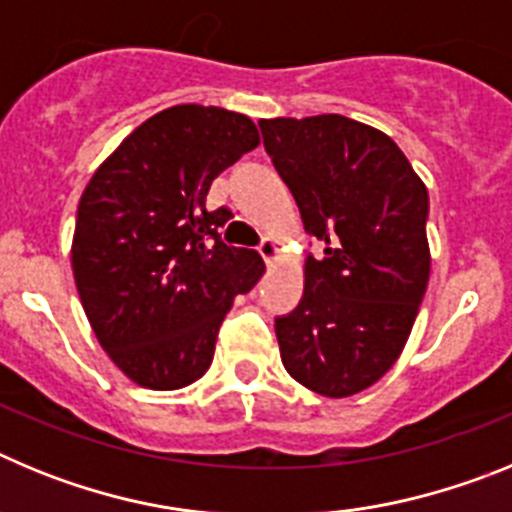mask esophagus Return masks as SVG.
Here are the masks:
<instances>
[{
	"label": "esophagus",
	"mask_w": 512,
	"mask_h": 512,
	"mask_svg": "<svg viewBox=\"0 0 512 512\" xmlns=\"http://www.w3.org/2000/svg\"><path fill=\"white\" fill-rule=\"evenodd\" d=\"M259 253L264 256L266 264H274V261H277V256H279L277 241H274V238H264V241H261V246H259Z\"/></svg>",
	"instance_id": "34e87169"
}]
</instances>
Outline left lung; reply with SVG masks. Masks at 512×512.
I'll return each instance as SVG.
<instances>
[{"instance_id":"obj_1","label":"left lung","mask_w":512,"mask_h":512,"mask_svg":"<svg viewBox=\"0 0 512 512\" xmlns=\"http://www.w3.org/2000/svg\"><path fill=\"white\" fill-rule=\"evenodd\" d=\"M305 233L302 302L277 320L289 377L323 397H351L390 372L418 318L431 248L428 189L382 130L343 115L259 120Z\"/></svg>"}]
</instances>
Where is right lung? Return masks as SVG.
Masks as SVG:
<instances>
[{
	"label": "right lung",
	"instance_id": "obj_1",
	"mask_svg": "<svg viewBox=\"0 0 512 512\" xmlns=\"http://www.w3.org/2000/svg\"><path fill=\"white\" fill-rule=\"evenodd\" d=\"M251 117L176 104L104 158L81 194L71 269L99 346L148 390H182L210 369L220 323L264 274L225 246L230 210H207L220 171L259 146Z\"/></svg>",
	"mask_w": 512,
	"mask_h": 512
}]
</instances>
